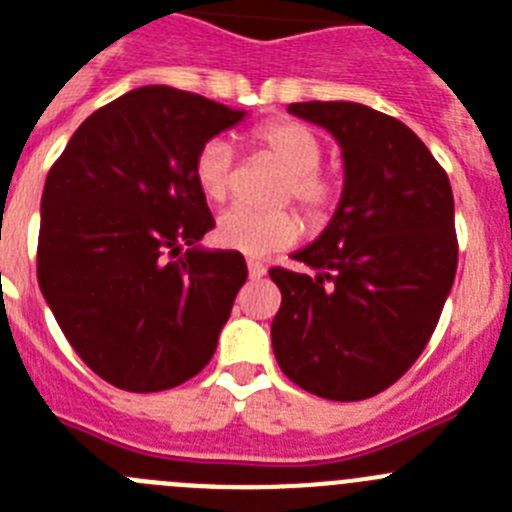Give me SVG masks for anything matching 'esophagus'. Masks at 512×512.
<instances>
[{"instance_id":"34e87169","label":"esophagus","mask_w":512,"mask_h":512,"mask_svg":"<svg viewBox=\"0 0 512 512\" xmlns=\"http://www.w3.org/2000/svg\"><path fill=\"white\" fill-rule=\"evenodd\" d=\"M247 273H250V278H252V280H260L262 275L267 273V270H265V265H262V262L250 260V262H247Z\"/></svg>"}]
</instances>
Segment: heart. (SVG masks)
<instances>
[{
  "label": "heart",
  "instance_id": "1",
  "mask_svg": "<svg viewBox=\"0 0 512 512\" xmlns=\"http://www.w3.org/2000/svg\"><path fill=\"white\" fill-rule=\"evenodd\" d=\"M257 142L273 155L285 170L280 199H296L313 219L324 216L336 199V183L321 173L324 155L319 135L301 122L278 119L257 130ZM234 150L224 137H211L193 158V178L209 201H224L232 186ZM301 237V219L293 211H255L234 206L216 222V242L224 250L247 257H267L290 247Z\"/></svg>",
  "mask_w": 512,
  "mask_h": 512
}]
</instances>
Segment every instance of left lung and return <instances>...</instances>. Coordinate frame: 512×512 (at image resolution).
<instances>
[{
  "label": "left lung",
  "instance_id": "8db88e82",
  "mask_svg": "<svg viewBox=\"0 0 512 512\" xmlns=\"http://www.w3.org/2000/svg\"><path fill=\"white\" fill-rule=\"evenodd\" d=\"M288 112L342 147L344 186L331 222L280 288L273 352L288 380L329 400L390 388L439 324L457 275L454 196L444 168L403 122L354 101H301Z\"/></svg>",
  "mask_w": 512,
  "mask_h": 512
}]
</instances>
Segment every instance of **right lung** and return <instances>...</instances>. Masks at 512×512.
<instances>
[{
	"label": "right lung",
	"mask_w": 512,
	"mask_h": 512,
	"mask_svg": "<svg viewBox=\"0 0 512 512\" xmlns=\"http://www.w3.org/2000/svg\"><path fill=\"white\" fill-rule=\"evenodd\" d=\"M245 117L142 86L96 109L45 178L40 290L78 357L114 388H176L214 357L247 265L199 245L214 216L193 158Z\"/></svg>",
	"instance_id": "1"
}]
</instances>
